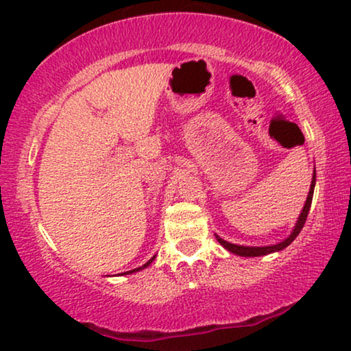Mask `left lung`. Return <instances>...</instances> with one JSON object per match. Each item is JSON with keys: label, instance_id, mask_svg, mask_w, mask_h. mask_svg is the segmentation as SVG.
<instances>
[{"label": "left lung", "instance_id": "obj_1", "mask_svg": "<svg viewBox=\"0 0 351 351\" xmlns=\"http://www.w3.org/2000/svg\"><path fill=\"white\" fill-rule=\"evenodd\" d=\"M315 185H316V171L313 172V180H311V186H309V193H308L306 203H304L302 213H300L297 224H295L292 234L287 237V239L282 240V242L276 243V245H267V247H243V245H235V243L226 242L224 239H221L219 235H216L217 242H219L222 247L227 250V252H230V253H234V254H239V256H247V258L265 256V254H269V253H274V252H280V250L287 248L290 243L293 242L295 239H297V235L303 229L304 222H306L309 208H311V202H313V193H315Z\"/></svg>", "mask_w": 351, "mask_h": 351}]
</instances>
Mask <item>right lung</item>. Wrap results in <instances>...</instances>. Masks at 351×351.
Masks as SVG:
<instances>
[{
    "label": "right lung",
    "instance_id": "1",
    "mask_svg": "<svg viewBox=\"0 0 351 351\" xmlns=\"http://www.w3.org/2000/svg\"><path fill=\"white\" fill-rule=\"evenodd\" d=\"M154 258H156V256H153L152 259H149V261H148V263H145V265H143V266L136 267V269H134V271H127V272H124V274H132V272H136V271H142V269H145V267H148L149 265H152V263H153V259H154Z\"/></svg>",
    "mask_w": 351,
    "mask_h": 351
}]
</instances>
